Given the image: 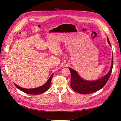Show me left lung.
<instances>
[{"mask_svg": "<svg viewBox=\"0 0 121 121\" xmlns=\"http://www.w3.org/2000/svg\"><path fill=\"white\" fill-rule=\"evenodd\" d=\"M107 39L108 43H110L108 37ZM113 65V58L112 56V64L109 72L104 77L96 81H86L82 79L78 73L71 68H69L71 73V87L75 91L83 95L91 94L98 91L103 88L108 82Z\"/></svg>", "mask_w": 121, "mask_h": 121, "instance_id": "8db88e82", "label": "left lung"}]
</instances>
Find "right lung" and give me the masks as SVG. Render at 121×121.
I'll return each mask as SVG.
<instances>
[{
  "label": "right lung",
  "instance_id": "add662e5",
  "mask_svg": "<svg viewBox=\"0 0 121 121\" xmlns=\"http://www.w3.org/2000/svg\"><path fill=\"white\" fill-rule=\"evenodd\" d=\"M53 76V73L49 79L48 80V81L46 82L44 85L43 86L39 87L38 88H35V89H25L21 88L19 86H18L16 84H15V83H14V84L15 86L17 88L20 89L21 91H22L26 93V94H28L30 95H39L45 92V91H47L50 87V85H51V81L52 78Z\"/></svg>",
  "mask_w": 121,
  "mask_h": 121
}]
</instances>
